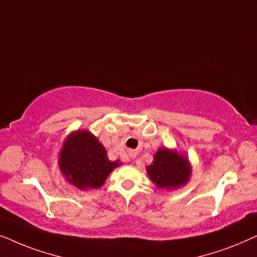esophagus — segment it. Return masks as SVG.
<instances>
[{
	"label": "esophagus",
	"instance_id": "esophagus-1",
	"mask_svg": "<svg viewBox=\"0 0 257 257\" xmlns=\"http://www.w3.org/2000/svg\"><path fill=\"white\" fill-rule=\"evenodd\" d=\"M129 156H131V157H135V153H134V152H131V153H129Z\"/></svg>",
	"mask_w": 257,
	"mask_h": 257
}]
</instances>
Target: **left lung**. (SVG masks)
Listing matches in <instances>:
<instances>
[{
    "label": "left lung",
    "mask_w": 257,
    "mask_h": 257,
    "mask_svg": "<svg viewBox=\"0 0 257 257\" xmlns=\"http://www.w3.org/2000/svg\"><path fill=\"white\" fill-rule=\"evenodd\" d=\"M191 163L184 153L177 149L160 147L154 154V161L147 167L152 182L162 190H174L186 186L191 177Z\"/></svg>",
    "instance_id": "8db88e82"
}]
</instances>
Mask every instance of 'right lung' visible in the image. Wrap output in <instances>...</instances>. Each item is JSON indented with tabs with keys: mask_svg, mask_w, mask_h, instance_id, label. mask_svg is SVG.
Masks as SVG:
<instances>
[{
	"mask_svg": "<svg viewBox=\"0 0 257 257\" xmlns=\"http://www.w3.org/2000/svg\"><path fill=\"white\" fill-rule=\"evenodd\" d=\"M57 163L67 182L80 190L98 189L109 174L121 166L118 160L108 159L104 146L85 129L70 133L64 139Z\"/></svg>",
	"mask_w": 257,
	"mask_h": 257,
	"instance_id": "obj_1",
	"label": "right lung"
}]
</instances>
